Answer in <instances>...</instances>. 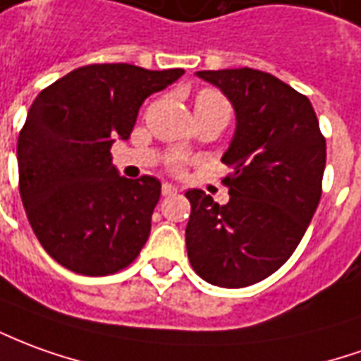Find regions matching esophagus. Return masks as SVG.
I'll list each match as a JSON object with an SVG mask.
<instances>
[{"mask_svg":"<svg viewBox=\"0 0 361 361\" xmlns=\"http://www.w3.org/2000/svg\"><path fill=\"white\" fill-rule=\"evenodd\" d=\"M176 193H180V188L178 185H172V183H164L162 185V195H176Z\"/></svg>","mask_w":361,"mask_h":361,"instance_id":"1","label":"esophagus"}]
</instances>
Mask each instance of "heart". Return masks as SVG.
Here are the masks:
<instances>
[{"label":"heart","mask_w":361,"mask_h":361,"mask_svg":"<svg viewBox=\"0 0 361 361\" xmlns=\"http://www.w3.org/2000/svg\"><path fill=\"white\" fill-rule=\"evenodd\" d=\"M197 99H209V102H223V103H226L223 99V95H221V93H216V92H213V90H203V92L199 93L197 95ZM172 166L173 168H181V166H183V158H181V156H176V158H173L172 160Z\"/></svg>","instance_id":"1"}]
</instances>
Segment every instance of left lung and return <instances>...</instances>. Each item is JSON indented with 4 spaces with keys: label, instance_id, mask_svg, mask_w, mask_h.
I'll return each instance as SVG.
<instances>
[{
    "label": "left lung",
    "instance_id": "8db88e82",
    "mask_svg": "<svg viewBox=\"0 0 361 361\" xmlns=\"http://www.w3.org/2000/svg\"><path fill=\"white\" fill-rule=\"evenodd\" d=\"M233 103L236 128L223 154L228 203L201 189L191 203L185 246L193 269L219 287H246L286 264L319 207L326 140L311 102L276 75L252 70H203Z\"/></svg>",
    "mask_w": 361,
    "mask_h": 361
}]
</instances>
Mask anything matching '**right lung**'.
<instances>
[{
  "label": "right lung",
  "instance_id": "1",
  "mask_svg": "<svg viewBox=\"0 0 361 361\" xmlns=\"http://www.w3.org/2000/svg\"><path fill=\"white\" fill-rule=\"evenodd\" d=\"M181 75V68L90 64L32 102L17 142L19 191L37 238L60 266L109 276L140 254L162 183L123 178L111 146L128 140L146 97Z\"/></svg>",
  "mask_w": 361,
  "mask_h": 361
}]
</instances>
